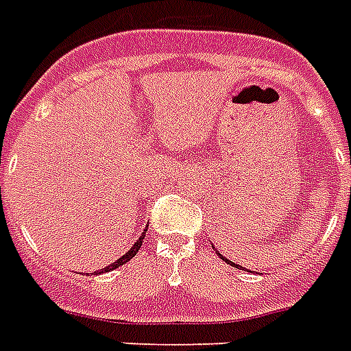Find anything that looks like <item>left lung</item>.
<instances>
[{"label":"left lung","instance_id":"left-lung-1","mask_svg":"<svg viewBox=\"0 0 351 351\" xmlns=\"http://www.w3.org/2000/svg\"><path fill=\"white\" fill-rule=\"evenodd\" d=\"M219 255H220V253H219ZM220 258H222V261H224V262H228V264H231V266H234L233 262H231V261H228V258H224V256H222V255H220ZM237 267H239V266H237ZM240 267H242V266H240Z\"/></svg>","mask_w":351,"mask_h":351}]
</instances>
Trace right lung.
Segmentation results:
<instances>
[{
    "instance_id": "right-lung-1",
    "label": "right lung",
    "mask_w": 351,
    "mask_h": 351,
    "mask_svg": "<svg viewBox=\"0 0 351 351\" xmlns=\"http://www.w3.org/2000/svg\"><path fill=\"white\" fill-rule=\"evenodd\" d=\"M143 237H145V231H143L142 233V237H140V239L136 240V242H134V244H132V247L129 251H127L125 255H121L120 258H118L117 262H112V264H109V266L107 267H104V269H100V271H96V275H100V273H107V271H112V269H117V267H120V266H123V264H125V262H129L132 258V256L136 255L138 253V250H140V245H142V240H143Z\"/></svg>"
}]
</instances>
